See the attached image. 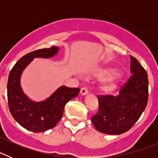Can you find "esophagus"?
Instances as JSON below:
<instances>
[{
	"instance_id": "1",
	"label": "esophagus",
	"mask_w": 158,
	"mask_h": 158,
	"mask_svg": "<svg viewBox=\"0 0 158 158\" xmlns=\"http://www.w3.org/2000/svg\"><path fill=\"white\" fill-rule=\"evenodd\" d=\"M89 93V91H88L87 88L83 87L81 89V95H86Z\"/></svg>"
}]
</instances>
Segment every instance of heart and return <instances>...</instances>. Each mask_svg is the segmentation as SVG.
Returning <instances> with one entry per match:
<instances>
[{"instance_id": "b5f03b06", "label": "heart", "mask_w": 158, "mask_h": 158, "mask_svg": "<svg viewBox=\"0 0 158 158\" xmlns=\"http://www.w3.org/2000/svg\"><path fill=\"white\" fill-rule=\"evenodd\" d=\"M112 70H108V69H104V70H101L99 73V76L101 77H106L104 78L103 81H102L101 89L104 92H109L113 91L115 88L117 87L118 85V79L115 76H110Z\"/></svg>"}]
</instances>
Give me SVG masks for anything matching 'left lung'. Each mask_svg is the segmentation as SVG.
<instances>
[{
    "label": "left lung",
    "instance_id": "1",
    "mask_svg": "<svg viewBox=\"0 0 158 158\" xmlns=\"http://www.w3.org/2000/svg\"><path fill=\"white\" fill-rule=\"evenodd\" d=\"M131 73L119 93L99 95L98 111L91 120L96 129L107 135H121L129 131L139 120L146 107L149 81L146 71L131 55Z\"/></svg>",
    "mask_w": 158,
    "mask_h": 158
}]
</instances>
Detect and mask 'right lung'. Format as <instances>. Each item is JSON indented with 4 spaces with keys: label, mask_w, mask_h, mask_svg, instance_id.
Returning a JSON list of instances; mask_svg holds the SVG:
<instances>
[{
    "label": "right lung",
    "mask_w": 158,
    "mask_h": 158,
    "mask_svg": "<svg viewBox=\"0 0 158 158\" xmlns=\"http://www.w3.org/2000/svg\"><path fill=\"white\" fill-rule=\"evenodd\" d=\"M58 48L40 49L25 54L11 69L7 85L8 108L12 117L25 129L32 132H43L54 127L63 115L65 104L80 92L77 88L62 86L45 101L35 103L29 100L22 91L19 79L25 67L34 58H50Z\"/></svg>",
    "instance_id": "right-lung-1"
}]
</instances>
